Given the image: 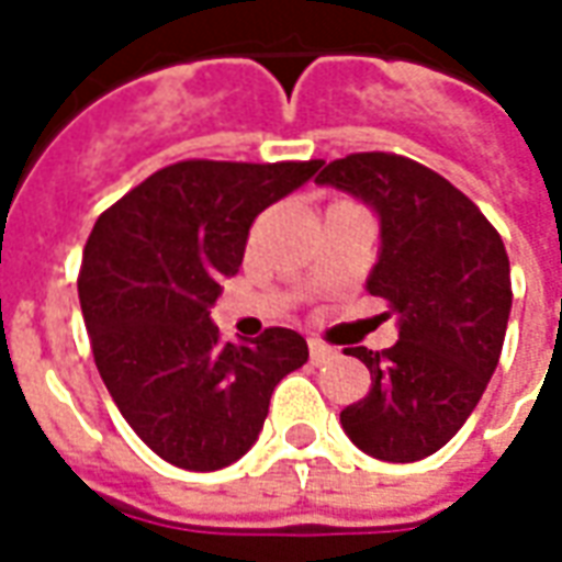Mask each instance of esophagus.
Wrapping results in <instances>:
<instances>
[{
	"instance_id": "1",
	"label": "esophagus",
	"mask_w": 562,
	"mask_h": 562,
	"mask_svg": "<svg viewBox=\"0 0 562 562\" xmlns=\"http://www.w3.org/2000/svg\"><path fill=\"white\" fill-rule=\"evenodd\" d=\"M330 358H334V349H330V346H325V342L318 340H310V361H313V364H325Z\"/></svg>"
}]
</instances>
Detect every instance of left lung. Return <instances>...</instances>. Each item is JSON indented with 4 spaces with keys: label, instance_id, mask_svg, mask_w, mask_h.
Listing matches in <instances>:
<instances>
[{
    "label": "left lung",
    "instance_id": "left-lung-1",
    "mask_svg": "<svg viewBox=\"0 0 562 562\" xmlns=\"http://www.w3.org/2000/svg\"><path fill=\"white\" fill-rule=\"evenodd\" d=\"M316 183L379 213L382 252L367 292L401 325L391 349H346L370 370V391L342 409V430L370 458L413 463L458 434L499 364L512 310L506 246L460 189L397 153L334 159Z\"/></svg>",
    "mask_w": 562,
    "mask_h": 562
}]
</instances>
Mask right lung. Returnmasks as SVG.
Returning a JSON list of instances; mask_svg holds the SVG:
<instances>
[{
    "label": "right lung",
    "mask_w": 562,
    "mask_h": 562,
    "mask_svg": "<svg viewBox=\"0 0 562 562\" xmlns=\"http://www.w3.org/2000/svg\"><path fill=\"white\" fill-rule=\"evenodd\" d=\"M322 168L310 161H173L104 210L83 246L78 294L102 382L161 460L213 472L244 458L270 394L306 364L297 330L225 342L210 322L265 207Z\"/></svg>",
    "instance_id": "1"
}]
</instances>
